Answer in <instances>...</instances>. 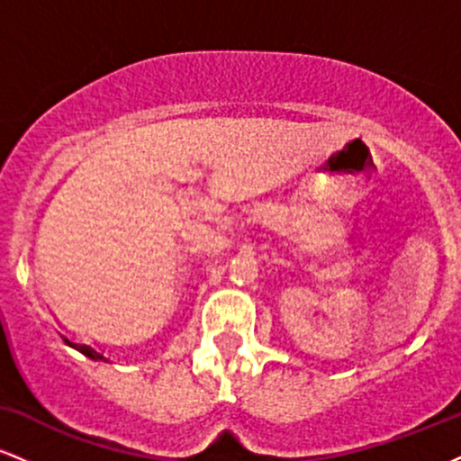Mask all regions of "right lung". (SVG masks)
Segmentation results:
<instances>
[{"label": "right lung", "mask_w": 461, "mask_h": 461, "mask_svg": "<svg viewBox=\"0 0 461 461\" xmlns=\"http://www.w3.org/2000/svg\"><path fill=\"white\" fill-rule=\"evenodd\" d=\"M77 347H79V351H82L86 357H91V359H104V362H105V357L102 356V353L95 351L93 347H88V345H77Z\"/></svg>", "instance_id": "right-lung-1"}]
</instances>
